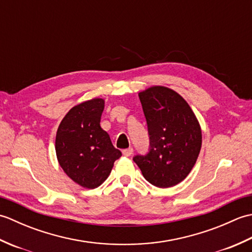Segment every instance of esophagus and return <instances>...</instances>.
Masks as SVG:
<instances>
[{
    "instance_id": "obj_1",
    "label": "esophagus",
    "mask_w": 252,
    "mask_h": 252,
    "mask_svg": "<svg viewBox=\"0 0 252 252\" xmlns=\"http://www.w3.org/2000/svg\"><path fill=\"white\" fill-rule=\"evenodd\" d=\"M132 153H133V148L132 147H129V148H126V149H123V151H122V154L125 155L126 157H130L131 155H132Z\"/></svg>"
}]
</instances>
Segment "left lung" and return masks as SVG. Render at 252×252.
<instances>
[{
    "instance_id": "1",
    "label": "left lung",
    "mask_w": 252,
    "mask_h": 252,
    "mask_svg": "<svg viewBox=\"0 0 252 252\" xmlns=\"http://www.w3.org/2000/svg\"><path fill=\"white\" fill-rule=\"evenodd\" d=\"M138 96L147 122L149 152L133 160L151 184L160 189L174 186L196 163L201 148L199 122L173 90L152 87Z\"/></svg>"
}]
</instances>
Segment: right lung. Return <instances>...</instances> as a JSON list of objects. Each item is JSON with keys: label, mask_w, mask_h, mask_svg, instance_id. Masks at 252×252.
Listing matches in <instances>:
<instances>
[{"label": "right lung", "mask_w": 252, "mask_h": 252, "mask_svg": "<svg viewBox=\"0 0 252 252\" xmlns=\"http://www.w3.org/2000/svg\"><path fill=\"white\" fill-rule=\"evenodd\" d=\"M104 104V99L93 98L72 107L56 133L58 162L69 178L85 189L103 183L122 155L100 127Z\"/></svg>", "instance_id": "1"}]
</instances>
